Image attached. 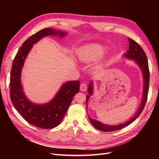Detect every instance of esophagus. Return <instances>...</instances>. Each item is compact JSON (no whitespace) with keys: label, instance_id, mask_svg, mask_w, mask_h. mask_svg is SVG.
Listing matches in <instances>:
<instances>
[{"label":"esophagus","instance_id":"esophagus-1","mask_svg":"<svg viewBox=\"0 0 159 159\" xmlns=\"http://www.w3.org/2000/svg\"><path fill=\"white\" fill-rule=\"evenodd\" d=\"M80 89L82 91H85L87 90V85H86L85 83H82L80 85Z\"/></svg>","mask_w":159,"mask_h":159}]
</instances>
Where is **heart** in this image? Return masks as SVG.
Instances as JSON below:
<instances>
[{
    "mask_svg": "<svg viewBox=\"0 0 159 159\" xmlns=\"http://www.w3.org/2000/svg\"><path fill=\"white\" fill-rule=\"evenodd\" d=\"M105 53V48L99 44L91 45L81 50L78 53V57L81 62L85 64H89L98 60L102 57ZM102 65H98V68Z\"/></svg>",
    "mask_w": 159,
    "mask_h": 159,
    "instance_id": "heart-1",
    "label": "heart"
}]
</instances>
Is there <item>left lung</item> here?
<instances>
[{
	"mask_svg": "<svg viewBox=\"0 0 159 159\" xmlns=\"http://www.w3.org/2000/svg\"><path fill=\"white\" fill-rule=\"evenodd\" d=\"M129 46V50L126 52V54H124L123 56L125 57H126L129 60H133L134 62L139 66V68H141L142 71L143 78V95H142V99L139 107L137 109V111L130 118L128 121H125V123L116 125H105L100 122L98 120H94L93 119L89 117V121L92 123L93 125L98 130L100 131H105V132H109V131H114L120 130L124 127L128 126L129 125L133 123L134 120H135L141 112L143 111V108L145 107L147 95L148 92V87H149V78H150V74H149V69H148V61L145 52L143 50L142 48L137 43L133 40L131 38H128ZM88 95L86 97V109L88 108V101L91 95H93V81H91L89 86H88Z\"/></svg>",
	"mask_w": 159,
	"mask_h": 159,
	"instance_id": "obj_1",
	"label": "left lung"
}]
</instances>
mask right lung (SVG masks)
I'll return each instance as SVG.
<instances>
[{
  "label": "right lung",
  "instance_id": "1",
  "mask_svg": "<svg viewBox=\"0 0 159 159\" xmlns=\"http://www.w3.org/2000/svg\"><path fill=\"white\" fill-rule=\"evenodd\" d=\"M66 34L65 32L53 28L42 29L23 43L14 59L11 72V99L17 111L28 123L34 126L42 129H52L58 125L66 113L74 96L80 90L78 80L66 81L50 102L36 104L26 98L22 88V69L33 44L47 36H58L63 38Z\"/></svg>",
  "mask_w": 159,
  "mask_h": 159
}]
</instances>
